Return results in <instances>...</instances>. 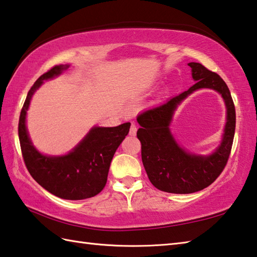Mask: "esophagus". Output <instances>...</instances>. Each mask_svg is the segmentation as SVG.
Wrapping results in <instances>:
<instances>
[{
    "label": "esophagus",
    "mask_w": 257,
    "mask_h": 257,
    "mask_svg": "<svg viewBox=\"0 0 257 257\" xmlns=\"http://www.w3.org/2000/svg\"><path fill=\"white\" fill-rule=\"evenodd\" d=\"M136 134H137V125L132 124V127H130V130H129V135L130 136H136Z\"/></svg>",
    "instance_id": "obj_1"
}]
</instances>
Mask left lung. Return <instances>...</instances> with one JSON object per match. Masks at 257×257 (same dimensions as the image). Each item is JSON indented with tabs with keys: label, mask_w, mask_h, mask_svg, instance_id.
Returning a JSON list of instances; mask_svg holds the SVG:
<instances>
[{
	"label": "left lung",
	"mask_w": 257,
	"mask_h": 257,
	"mask_svg": "<svg viewBox=\"0 0 257 257\" xmlns=\"http://www.w3.org/2000/svg\"><path fill=\"white\" fill-rule=\"evenodd\" d=\"M195 81L188 91L165 103L148 109L137 116L141 128L142 160L149 181L156 189L169 193L186 194L201 191L216 181L229 158L236 127V111L229 88L217 73L200 63H189ZM199 88H213L221 93L227 106V123L223 143L212 156L197 157L176 144L168 125L176 106Z\"/></svg>",
	"instance_id": "obj_1"
}]
</instances>
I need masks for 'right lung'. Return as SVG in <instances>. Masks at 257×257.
Here are the masks:
<instances>
[{
    "label": "right lung",
    "mask_w": 257,
    "mask_h": 257,
    "mask_svg": "<svg viewBox=\"0 0 257 257\" xmlns=\"http://www.w3.org/2000/svg\"><path fill=\"white\" fill-rule=\"evenodd\" d=\"M68 66L56 65L43 74L28 92L19 119V139L23 161L37 183L65 200H84L99 194L108 180L110 163L127 136L130 122L118 127H94L78 146L65 156H44L31 144L26 128V114L31 96L43 81L59 75Z\"/></svg>",
    "instance_id": "add662e5"
}]
</instances>
